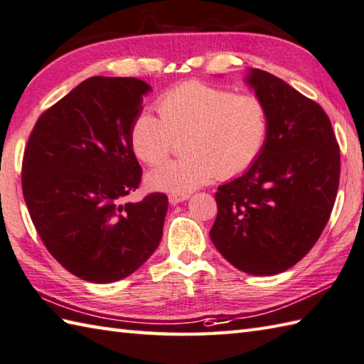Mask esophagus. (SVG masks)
<instances>
[{
  "mask_svg": "<svg viewBox=\"0 0 364 364\" xmlns=\"http://www.w3.org/2000/svg\"><path fill=\"white\" fill-rule=\"evenodd\" d=\"M190 198V195H169V204H181L183 201H187V199Z\"/></svg>",
  "mask_w": 364,
  "mask_h": 364,
  "instance_id": "obj_1",
  "label": "esophagus"
}]
</instances>
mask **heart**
I'll return each mask as SVG.
<instances>
[{"instance_id": "b5f03b06", "label": "heart", "mask_w": 364, "mask_h": 364, "mask_svg": "<svg viewBox=\"0 0 364 364\" xmlns=\"http://www.w3.org/2000/svg\"><path fill=\"white\" fill-rule=\"evenodd\" d=\"M160 114L141 113L130 129L132 149L139 160L159 166L185 135L183 159L166 163L147 177L151 187L188 195L213 176L231 179L253 165L269 136V113L255 95L187 81L157 100Z\"/></svg>"}]
</instances>
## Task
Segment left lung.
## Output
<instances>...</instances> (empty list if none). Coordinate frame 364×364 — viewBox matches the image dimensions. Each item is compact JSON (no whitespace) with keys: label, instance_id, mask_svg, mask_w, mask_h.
Returning a JSON list of instances; mask_svg holds the SVG:
<instances>
[{"label":"left lung","instance_id":"obj_1","mask_svg":"<svg viewBox=\"0 0 364 364\" xmlns=\"http://www.w3.org/2000/svg\"><path fill=\"white\" fill-rule=\"evenodd\" d=\"M247 83L269 113L261 155L215 193L210 239L250 275L286 272L314 247L335 205L341 159L328 116L286 81L248 69Z\"/></svg>","mask_w":364,"mask_h":364}]
</instances>
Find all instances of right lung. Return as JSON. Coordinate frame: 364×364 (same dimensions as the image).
Segmentation results:
<instances>
[{"instance_id":"1","label":"right lung","mask_w":364,"mask_h":364,"mask_svg":"<svg viewBox=\"0 0 364 364\" xmlns=\"http://www.w3.org/2000/svg\"><path fill=\"white\" fill-rule=\"evenodd\" d=\"M152 87L132 77H91L37 119L21 187L37 234L64 269L114 283L157 250L168 198L124 203L141 181L130 129Z\"/></svg>"}]
</instances>
